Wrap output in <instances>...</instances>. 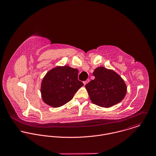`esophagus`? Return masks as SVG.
<instances>
[{
  "label": "esophagus",
  "instance_id": "34e87169",
  "mask_svg": "<svg viewBox=\"0 0 156 156\" xmlns=\"http://www.w3.org/2000/svg\"><path fill=\"white\" fill-rule=\"evenodd\" d=\"M89 81H90V80H87L86 81H84V85H86L87 84Z\"/></svg>",
  "mask_w": 156,
  "mask_h": 156
}]
</instances>
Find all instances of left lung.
Returning <instances> with one entry per match:
<instances>
[{"instance_id": "1", "label": "left lung", "mask_w": 156, "mask_h": 156, "mask_svg": "<svg viewBox=\"0 0 156 156\" xmlns=\"http://www.w3.org/2000/svg\"><path fill=\"white\" fill-rule=\"evenodd\" d=\"M93 75L95 78L85 86L93 104L109 108L124 99L127 87L115 72L100 66L95 69Z\"/></svg>"}]
</instances>
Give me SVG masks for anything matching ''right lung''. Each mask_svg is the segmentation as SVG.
I'll return each instance as SVG.
<instances>
[{
    "label": "right lung",
    "mask_w": 156,
    "mask_h": 156,
    "mask_svg": "<svg viewBox=\"0 0 156 156\" xmlns=\"http://www.w3.org/2000/svg\"><path fill=\"white\" fill-rule=\"evenodd\" d=\"M78 70L68 66H57L44 77L41 93L44 102L57 108L68 103L84 85L78 80Z\"/></svg>",
    "instance_id": "add662e5"
}]
</instances>
